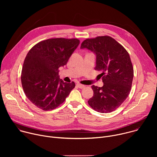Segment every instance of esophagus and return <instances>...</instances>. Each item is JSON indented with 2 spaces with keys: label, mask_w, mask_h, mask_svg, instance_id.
Instances as JSON below:
<instances>
[{
  "label": "esophagus",
  "mask_w": 157,
  "mask_h": 157,
  "mask_svg": "<svg viewBox=\"0 0 157 157\" xmlns=\"http://www.w3.org/2000/svg\"><path fill=\"white\" fill-rule=\"evenodd\" d=\"M76 85H77V86H78L79 88H80V89H83V88H84V87H86L84 85L81 84H79V83H78Z\"/></svg>",
  "instance_id": "1"
}]
</instances>
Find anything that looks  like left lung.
<instances>
[{
  "instance_id": "1",
  "label": "left lung",
  "mask_w": 157,
  "mask_h": 157,
  "mask_svg": "<svg viewBox=\"0 0 157 157\" xmlns=\"http://www.w3.org/2000/svg\"><path fill=\"white\" fill-rule=\"evenodd\" d=\"M81 49H87L96 55V68L102 71L104 85L92 86L94 94L88 104L101 113L115 110L128 97L133 78L129 54L116 40L109 36L86 39Z\"/></svg>"
}]
</instances>
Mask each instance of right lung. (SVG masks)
Wrapping results in <instances>:
<instances>
[{
  "mask_svg": "<svg viewBox=\"0 0 157 157\" xmlns=\"http://www.w3.org/2000/svg\"><path fill=\"white\" fill-rule=\"evenodd\" d=\"M79 44L76 38H51L38 43L29 52L21 81L27 98L35 105L53 110L68 96L75 83L60 79L58 68L66 64Z\"/></svg>",
  "mask_w": 157,
  "mask_h": 157,
  "instance_id": "obj_1",
  "label": "right lung"
}]
</instances>
